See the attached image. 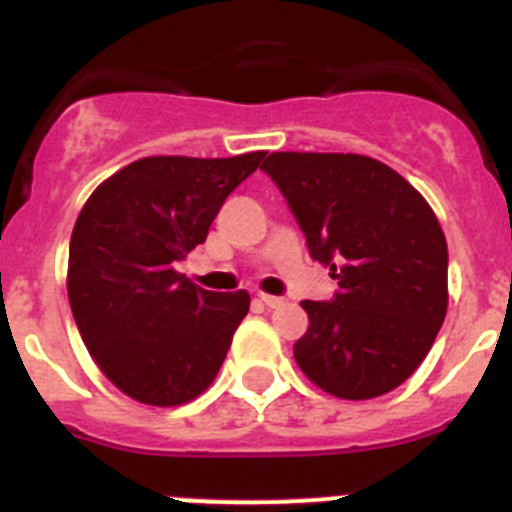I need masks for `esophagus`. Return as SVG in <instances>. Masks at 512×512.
Wrapping results in <instances>:
<instances>
[{"label": "esophagus", "mask_w": 512, "mask_h": 512, "mask_svg": "<svg viewBox=\"0 0 512 512\" xmlns=\"http://www.w3.org/2000/svg\"><path fill=\"white\" fill-rule=\"evenodd\" d=\"M259 302H264V305L266 307H279V305H282V297H274V295H264V292H261V295H259Z\"/></svg>", "instance_id": "34e87169"}]
</instances>
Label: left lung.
<instances>
[{
  "mask_svg": "<svg viewBox=\"0 0 512 512\" xmlns=\"http://www.w3.org/2000/svg\"><path fill=\"white\" fill-rule=\"evenodd\" d=\"M261 169L287 197L312 259L338 279L330 302H302V374L341 400L387 395L431 351L449 307L436 212L395 169L359 153H271Z\"/></svg>",
  "mask_w": 512,
  "mask_h": 512,
  "instance_id": "1",
  "label": "left lung"
}]
</instances>
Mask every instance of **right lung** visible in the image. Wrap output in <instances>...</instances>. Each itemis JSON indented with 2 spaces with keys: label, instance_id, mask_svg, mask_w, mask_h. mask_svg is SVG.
<instances>
[{
  "label": "right lung",
  "instance_id": "1",
  "mask_svg": "<svg viewBox=\"0 0 512 512\" xmlns=\"http://www.w3.org/2000/svg\"><path fill=\"white\" fill-rule=\"evenodd\" d=\"M264 156L138 158L81 207L66 274L71 312L104 377L133 400L184 405L220 372L251 297L207 292L176 264L205 243L225 197Z\"/></svg>",
  "mask_w": 512,
  "mask_h": 512
}]
</instances>
